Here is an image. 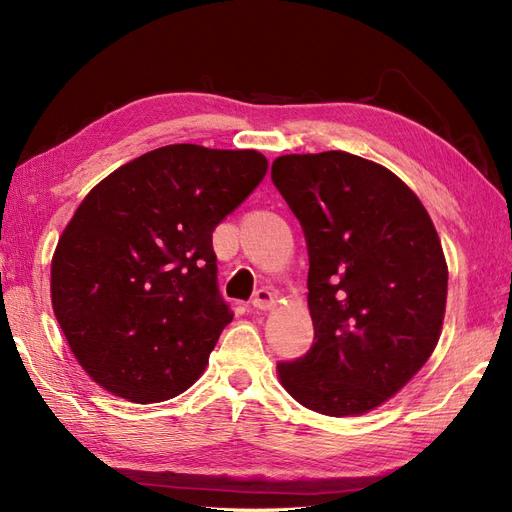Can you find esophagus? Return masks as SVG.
I'll return each mask as SVG.
<instances>
[{"mask_svg": "<svg viewBox=\"0 0 512 512\" xmlns=\"http://www.w3.org/2000/svg\"><path fill=\"white\" fill-rule=\"evenodd\" d=\"M274 306H276V297H274V293H272L270 289H259V291L255 293V297H253V308L268 312V310H272Z\"/></svg>", "mask_w": 512, "mask_h": 512, "instance_id": "esophagus-1", "label": "esophagus"}]
</instances>
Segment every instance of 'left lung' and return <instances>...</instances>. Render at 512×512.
Returning <instances> with one entry per match:
<instances>
[{
	"label": "left lung",
	"instance_id": "left-lung-1",
	"mask_svg": "<svg viewBox=\"0 0 512 512\" xmlns=\"http://www.w3.org/2000/svg\"><path fill=\"white\" fill-rule=\"evenodd\" d=\"M272 179L304 227L314 344L278 380L331 418L363 415L403 390L439 344L447 261L405 181L348 151L289 154Z\"/></svg>",
	"mask_w": 512,
	"mask_h": 512
}]
</instances>
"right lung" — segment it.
<instances>
[{
  "mask_svg": "<svg viewBox=\"0 0 512 512\" xmlns=\"http://www.w3.org/2000/svg\"><path fill=\"white\" fill-rule=\"evenodd\" d=\"M268 173L255 149L158 147L94 185L56 244L50 299L92 382L160 403L204 373L232 323L213 230Z\"/></svg>",
  "mask_w": 512,
  "mask_h": 512,
  "instance_id": "right-lung-1",
  "label": "right lung"
}]
</instances>
